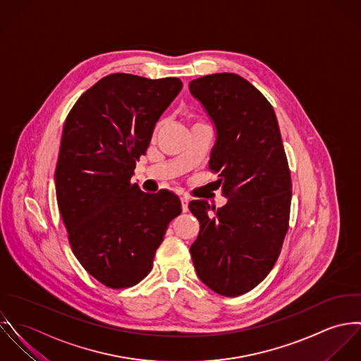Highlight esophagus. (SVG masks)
<instances>
[{
	"instance_id": "obj_1",
	"label": "esophagus",
	"mask_w": 361,
	"mask_h": 361,
	"mask_svg": "<svg viewBox=\"0 0 361 361\" xmlns=\"http://www.w3.org/2000/svg\"><path fill=\"white\" fill-rule=\"evenodd\" d=\"M180 201H181V209H183V212H187V211H188V198H187V197H181Z\"/></svg>"
}]
</instances>
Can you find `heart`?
Here are the masks:
<instances>
[{
    "label": "heart",
    "mask_w": 361,
    "mask_h": 361,
    "mask_svg": "<svg viewBox=\"0 0 361 361\" xmlns=\"http://www.w3.org/2000/svg\"><path fill=\"white\" fill-rule=\"evenodd\" d=\"M190 120L192 121V128H194V127H201V126H208V124H205V121H204L201 117H198V116H191ZM161 126H163L161 121H157V123L153 126V128H152V131H150V137H149L150 144H154V142L157 141L159 134H160V131H161Z\"/></svg>",
    "instance_id": "obj_1"
}]
</instances>
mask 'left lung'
<instances>
[{"instance_id":"1","label":"left lung","mask_w":361,"mask_h":361,"mask_svg":"<svg viewBox=\"0 0 361 361\" xmlns=\"http://www.w3.org/2000/svg\"><path fill=\"white\" fill-rule=\"evenodd\" d=\"M190 90L216 126L209 169L228 198L219 209L190 202L200 220L190 251L200 279L235 297L259 285L279 258L291 202L288 157L272 104L247 79L214 73L191 80Z\"/></svg>"}]
</instances>
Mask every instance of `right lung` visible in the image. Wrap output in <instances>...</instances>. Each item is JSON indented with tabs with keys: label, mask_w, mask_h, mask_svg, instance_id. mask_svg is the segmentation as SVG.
Returning <instances> with one entry per match:
<instances>
[{
	"label": "right lung",
	"mask_w": 361,
	"mask_h": 361,
	"mask_svg": "<svg viewBox=\"0 0 361 361\" xmlns=\"http://www.w3.org/2000/svg\"><path fill=\"white\" fill-rule=\"evenodd\" d=\"M178 78L111 73L87 89L67 116L56 167L59 209L73 255L110 288L150 272L181 202L167 190L131 183L153 126L180 93Z\"/></svg>",
	"instance_id": "right-lung-1"
}]
</instances>
